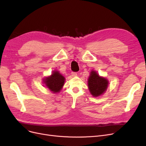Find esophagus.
<instances>
[{
    "mask_svg": "<svg viewBox=\"0 0 146 146\" xmlns=\"http://www.w3.org/2000/svg\"><path fill=\"white\" fill-rule=\"evenodd\" d=\"M77 73H76V72H72V76H77Z\"/></svg>",
    "mask_w": 146,
    "mask_h": 146,
    "instance_id": "esophagus-1",
    "label": "esophagus"
}]
</instances>
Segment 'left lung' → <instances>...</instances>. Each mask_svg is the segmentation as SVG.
I'll use <instances>...</instances> for the list:
<instances>
[{
    "instance_id": "obj_1",
    "label": "left lung",
    "mask_w": 146,
    "mask_h": 146,
    "mask_svg": "<svg viewBox=\"0 0 146 146\" xmlns=\"http://www.w3.org/2000/svg\"><path fill=\"white\" fill-rule=\"evenodd\" d=\"M88 88L93 96L97 97L102 95L108 86V81L101 77L95 71H92L88 79Z\"/></svg>"
}]
</instances>
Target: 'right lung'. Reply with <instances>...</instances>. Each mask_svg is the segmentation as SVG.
I'll list each match as a JSON object with an SVG mask.
<instances>
[{"instance_id":"obj_1","label":"right lung","mask_w":146,"mask_h":146,"mask_svg":"<svg viewBox=\"0 0 146 146\" xmlns=\"http://www.w3.org/2000/svg\"><path fill=\"white\" fill-rule=\"evenodd\" d=\"M43 81L50 91L54 94H57L62 89L64 84L65 78L58 71H54L50 76L45 78Z\"/></svg>"}]
</instances>
